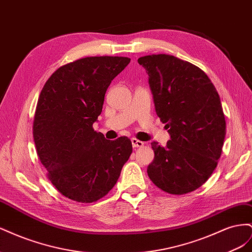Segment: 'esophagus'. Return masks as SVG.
<instances>
[{
	"instance_id": "esophagus-1",
	"label": "esophagus",
	"mask_w": 252,
	"mask_h": 252,
	"mask_svg": "<svg viewBox=\"0 0 252 252\" xmlns=\"http://www.w3.org/2000/svg\"><path fill=\"white\" fill-rule=\"evenodd\" d=\"M131 143H132V147L133 148H139V147H143L144 146V142L136 140L134 138L131 139Z\"/></svg>"
}]
</instances>
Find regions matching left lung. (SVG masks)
Here are the masks:
<instances>
[{"label":"left lung","mask_w":252,"mask_h":252,"mask_svg":"<svg viewBox=\"0 0 252 252\" xmlns=\"http://www.w3.org/2000/svg\"><path fill=\"white\" fill-rule=\"evenodd\" d=\"M156 111L170 133L165 147L151 143L147 173L163 191L181 195L201 187L222 155L226 121L215 85L201 68L169 55L141 57Z\"/></svg>","instance_id":"8db88e82"}]
</instances>
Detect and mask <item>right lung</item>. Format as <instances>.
<instances>
[{
    "label": "right lung",
    "instance_id": "obj_1",
    "mask_svg": "<svg viewBox=\"0 0 252 252\" xmlns=\"http://www.w3.org/2000/svg\"><path fill=\"white\" fill-rule=\"evenodd\" d=\"M130 62L125 57H87L61 66L41 91L33 120L37 157L60 193L94 203L116 185L132 154L127 136L108 141L93 124L111 81Z\"/></svg>",
    "mask_w": 252,
    "mask_h": 252
}]
</instances>
